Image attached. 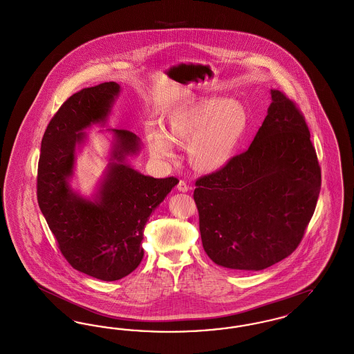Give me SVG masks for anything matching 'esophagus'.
I'll return each mask as SVG.
<instances>
[{"mask_svg":"<svg viewBox=\"0 0 354 354\" xmlns=\"http://www.w3.org/2000/svg\"><path fill=\"white\" fill-rule=\"evenodd\" d=\"M178 189H179L180 192H187V191L189 189V185H187V182H185V180H179V183H178Z\"/></svg>","mask_w":354,"mask_h":354,"instance_id":"34e87169","label":"esophagus"}]
</instances>
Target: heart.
<instances>
[{
  "label": "heart",
  "instance_id": "b5f03b06",
  "mask_svg": "<svg viewBox=\"0 0 354 354\" xmlns=\"http://www.w3.org/2000/svg\"><path fill=\"white\" fill-rule=\"evenodd\" d=\"M247 124V113L239 102L203 98L174 113L166 135L151 131L147 145L152 158L159 160L175 158L172 145H187L189 165L202 172H214L232 159Z\"/></svg>",
  "mask_w": 354,
  "mask_h": 354
}]
</instances>
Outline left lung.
<instances>
[{
    "label": "left lung",
    "mask_w": 354,
    "mask_h": 354,
    "mask_svg": "<svg viewBox=\"0 0 354 354\" xmlns=\"http://www.w3.org/2000/svg\"><path fill=\"white\" fill-rule=\"evenodd\" d=\"M251 146L196 180L203 248L224 268L261 270L293 252L313 216L321 169L303 113L280 90Z\"/></svg>",
    "instance_id": "8db88e82"
}]
</instances>
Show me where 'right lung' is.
Returning <instances> with one entry per match:
<instances>
[{
	"instance_id": "right-lung-1",
	"label": "right lung",
	"mask_w": 354,
	"mask_h": 354,
	"mask_svg": "<svg viewBox=\"0 0 354 354\" xmlns=\"http://www.w3.org/2000/svg\"><path fill=\"white\" fill-rule=\"evenodd\" d=\"M115 82L73 94L51 118L41 143L37 199L58 248L68 264L91 277L115 281L130 274L143 259V231L152 211L179 183L174 176L155 179L126 165L139 151V138L129 130L111 131V163L94 201L73 192L75 146L84 129L104 122L119 94Z\"/></svg>"
}]
</instances>
